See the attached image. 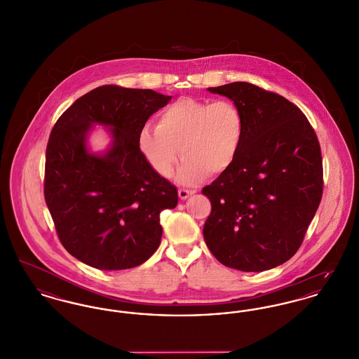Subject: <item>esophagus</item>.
<instances>
[{
    "instance_id": "obj_1",
    "label": "esophagus",
    "mask_w": 359,
    "mask_h": 359,
    "mask_svg": "<svg viewBox=\"0 0 359 359\" xmlns=\"http://www.w3.org/2000/svg\"><path fill=\"white\" fill-rule=\"evenodd\" d=\"M196 190H189V189H179V198L182 199V201H184V199H187L190 195L192 194H195Z\"/></svg>"
}]
</instances>
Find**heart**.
<instances>
[{"mask_svg":"<svg viewBox=\"0 0 359 359\" xmlns=\"http://www.w3.org/2000/svg\"><path fill=\"white\" fill-rule=\"evenodd\" d=\"M244 138L241 109L231 100L182 97L157 116V127L144 125L137 144L149 165L160 176H172L180 154L184 158L179 180L201 182L232 167Z\"/></svg>","mask_w":359,"mask_h":359,"instance_id":"1","label":"heart"}]
</instances>
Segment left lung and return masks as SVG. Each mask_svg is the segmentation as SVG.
<instances>
[{
	"label": "left lung",
	"mask_w": 359,
	"mask_h": 359,
	"mask_svg": "<svg viewBox=\"0 0 359 359\" xmlns=\"http://www.w3.org/2000/svg\"><path fill=\"white\" fill-rule=\"evenodd\" d=\"M241 109L244 138L231 168L202 194L203 237L215 259L247 273L274 269L301 247L323 195L316 133L298 107L257 85L209 88Z\"/></svg>",
	"instance_id": "1"
}]
</instances>
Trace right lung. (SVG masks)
<instances>
[{
    "label": "right lung",
    "instance_id": "1",
    "mask_svg": "<svg viewBox=\"0 0 359 359\" xmlns=\"http://www.w3.org/2000/svg\"><path fill=\"white\" fill-rule=\"evenodd\" d=\"M172 97L151 89L103 85L69 107L51 130L44 199L65 250L99 270L133 269L156 252L160 212L177 205V190L151 168L138 130ZM93 123L111 127L104 156L86 149Z\"/></svg>",
    "mask_w": 359,
    "mask_h": 359
}]
</instances>
